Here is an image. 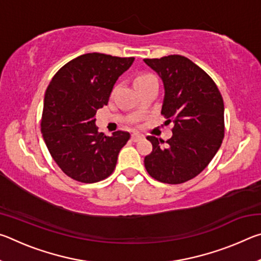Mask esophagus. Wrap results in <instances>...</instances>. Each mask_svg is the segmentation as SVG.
<instances>
[{"label": "esophagus", "mask_w": 261, "mask_h": 261, "mask_svg": "<svg viewBox=\"0 0 261 261\" xmlns=\"http://www.w3.org/2000/svg\"><path fill=\"white\" fill-rule=\"evenodd\" d=\"M143 139V136L139 135V134H132L131 135V140L135 141V143H137V141H139Z\"/></svg>", "instance_id": "esophagus-1"}]
</instances>
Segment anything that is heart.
<instances>
[{"mask_svg":"<svg viewBox=\"0 0 261 261\" xmlns=\"http://www.w3.org/2000/svg\"><path fill=\"white\" fill-rule=\"evenodd\" d=\"M153 79H156V77L152 73H141V74H139V76L136 77L135 85L138 87L140 85H143V84H145V83H147L149 81H153Z\"/></svg>","mask_w":261,"mask_h":261,"instance_id":"b5f03b06","label":"heart"}]
</instances>
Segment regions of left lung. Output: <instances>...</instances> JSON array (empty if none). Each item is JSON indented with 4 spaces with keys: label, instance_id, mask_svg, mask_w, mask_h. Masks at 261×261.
I'll return each instance as SVG.
<instances>
[{
    "label": "left lung",
    "instance_id": "8db88e82",
    "mask_svg": "<svg viewBox=\"0 0 261 261\" xmlns=\"http://www.w3.org/2000/svg\"><path fill=\"white\" fill-rule=\"evenodd\" d=\"M163 82L161 114L174 123L165 141L154 136L145 168L154 179L180 184L199 175L214 158L224 137V105L216 84L188 57L169 55L145 59Z\"/></svg>",
    "mask_w": 261,
    "mask_h": 261
}]
</instances>
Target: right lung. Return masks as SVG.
<instances>
[{"instance_id":"obj_1","label":"right lung","mask_w":261,"mask_h":261,"mask_svg":"<svg viewBox=\"0 0 261 261\" xmlns=\"http://www.w3.org/2000/svg\"><path fill=\"white\" fill-rule=\"evenodd\" d=\"M135 57L88 53L63 65L48 85L41 132L51 158L70 178L100 182L116 167L125 131L106 136L95 126V114L108 103L115 83Z\"/></svg>"}]
</instances>
